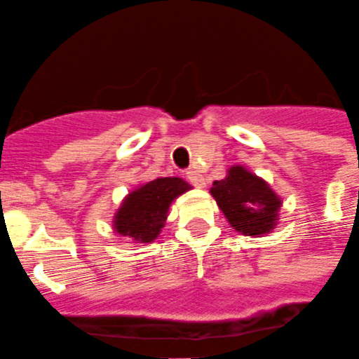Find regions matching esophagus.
Segmentation results:
<instances>
[{
    "instance_id": "34e87169",
    "label": "esophagus",
    "mask_w": 359,
    "mask_h": 359,
    "mask_svg": "<svg viewBox=\"0 0 359 359\" xmlns=\"http://www.w3.org/2000/svg\"><path fill=\"white\" fill-rule=\"evenodd\" d=\"M186 177H187V180H189V182L193 184L194 187H203L205 186V179L200 175V173L196 172V170H193V168L187 170Z\"/></svg>"
}]
</instances>
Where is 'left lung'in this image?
<instances>
[{
    "label": "left lung",
    "mask_w": 359,
    "mask_h": 359,
    "mask_svg": "<svg viewBox=\"0 0 359 359\" xmlns=\"http://www.w3.org/2000/svg\"><path fill=\"white\" fill-rule=\"evenodd\" d=\"M210 194L233 229L247 236H261L277 226L283 200L256 173L245 166L228 168V175L215 180Z\"/></svg>",
    "instance_id": "left-lung-1"
}]
</instances>
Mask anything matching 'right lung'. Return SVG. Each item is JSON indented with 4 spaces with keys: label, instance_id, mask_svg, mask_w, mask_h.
I'll return each mask as SVG.
<instances>
[{
    "label": "right lung",
    "instance_id": "1",
    "mask_svg": "<svg viewBox=\"0 0 359 359\" xmlns=\"http://www.w3.org/2000/svg\"><path fill=\"white\" fill-rule=\"evenodd\" d=\"M191 186L179 177H159L131 191L114 215V229L135 243H151L158 238L175 198Z\"/></svg>",
    "mask_w": 359,
    "mask_h": 359
}]
</instances>
